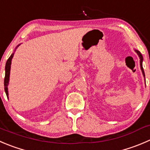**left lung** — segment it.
<instances>
[{"mask_svg":"<svg viewBox=\"0 0 150 150\" xmlns=\"http://www.w3.org/2000/svg\"><path fill=\"white\" fill-rule=\"evenodd\" d=\"M135 51L136 52V53L138 54V56H139V59H140V67H141V69H142V74H143L144 77L145 78V74H144V69H143V66H142V63H143V56H142V53H140V52L139 51V50H136V49H134Z\"/></svg>","mask_w":150,"mask_h":150,"instance_id":"obj_1","label":"left lung"}]
</instances>
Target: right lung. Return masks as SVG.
Here are the masks:
<instances>
[{"label":"right lung","mask_w":150,"mask_h":150,"mask_svg":"<svg viewBox=\"0 0 150 150\" xmlns=\"http://www.w3.org/2000/svg\"><path fill=\"white\" fill-rule=\"evenodd\" d=\"M20 45L17 46L15 47L14 50V53L10 56V57L8 58V60H7L6 63V67H5V78H4V90H5L6 94L7 97L8 98V83H9V77H10V70H11V60H12V58L14 56V52H15L16 49L17 48V47H19Z\"/></svg>","instance_id":"right-lung-1"}]
</instances>
